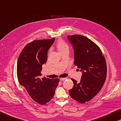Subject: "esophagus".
<instances>
[{"mask_svg":"<svg viewBox=\"0 0 121 121\" xmlns=\"http://www.w3.org/2000/svg\"><path fill=\"white\" fill-rule=\"evenodd\" d=\"M67 78H60V80L63 81V80H65Z\"/></svg>","mask_w":121,"mask_h":121,"instance_id":"esophagus-1","label":"esophagus"}]
</instances>
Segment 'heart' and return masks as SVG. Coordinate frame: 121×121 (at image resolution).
<instances>
[{
    "label": "heart",
    "mask_w": 121,
    "mask_h": 121,
    "mask_svg": "<svg viewBox=\"0 0 121 121\" xmlns=\"http://www.w3.org/2000/svg\"><path fill=\"white\" fill-rule=\"evenodd\" d=\"M56 48L60 53H61V52L65 51V50H69V47L67 44L62 40H60L56 44Z\"/></svg>",
    "instance_id": "heart-1"
}]
</instances>
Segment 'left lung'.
Here are the masks:
<instances>
[{
	"mask_svg": "<svg viewBox=\"0 0 121 121\" xmlns=\"http://www.w3.org/2000/svg\"><path fill=\"white\" fill-rule=\"evenodd\" d=\"M74 51V65L82 76L80 82L71 79L73 87L69 93L72 98L85 103L102 89L107 74L106 63L99 48L88 38L81 35H68Z\"/></svg>",
	"mask_w": 121,
	"mask_h": 121,
	"instance_id": "8db88e82",
	"label": "left lung"
}]
</instances>
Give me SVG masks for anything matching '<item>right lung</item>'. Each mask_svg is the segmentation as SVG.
<instances>
[{
    "label": "right lung",
    "instance_id": "obj_1",
    "mask_svg": "<svg viewBox=\"0 0 121 121\" xmlns=\"http://www.w3.org/2000/svg\"><path fill=\"white\" fill-rule=\"evenodd\" d=\"M54 40L53 38L28 43L22 51L17 61L19 83L25 88L33 99L42 105L52 99L59 82L57 78H39L42 65L47 62L48 51Z\"/></svg>",
    "mask_w": 121,
    "mask_h": 121
}]
</instances>
